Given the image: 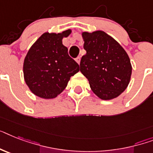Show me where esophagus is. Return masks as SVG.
Masks as SVG:
<instances>
[{
  "label": "esophagus",
  "mask_w": 153,
  "mask_h": 153,
  "mask_svg": "<svg viewBox=\"0 0 153 153\" xmlns=\"http://www.w3.org/2000/svg\"><path fill=\"white\" fill-rule=\"evenodd\" d=\"M76 62L78 64H79V63H80V57H77V58L76 59Z\"/></svg>",
  "instance_id": "esophagus-1"
}]
</instances>
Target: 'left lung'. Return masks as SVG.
Segmentation results:
<instances>
[{
  "instance_id": "obj_1",
  "label": "left lung",
  "mask_w": 153,
  "mask_h": 153,
  "mask_svg": "<svg viewBox=\"0 0 153 153\" xmlns=\"http://www.w3.org/2000/svg\"><path fill=\"white\" fill-rule=\"evenodd\" d=\"M87 53L80 61V72L91 89L102 100L120 95L131 80L132 65L123 48L102 30L82 32Z\"/></svg>"
}]
</instances>
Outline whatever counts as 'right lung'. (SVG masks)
<instances>
[{
    "label": "right lung",
    "mask_w": 153,
    "mask_h": 153,
    "mask_svg": "<svg viewBox=\"0 0 153 153\" xmlns=\"http://www.w3.org/2000/svg\"><path fill=\"white\" fill-rule=\"evenodd\" d=\"M72 33L45 32L30 47L23 62L26 85L36 96L56 98L64 91L72 76L79 71L77 63L68 55L62 39Z\"/></svg>",
    "instance_id": "add662e5"
}]
</instances>
